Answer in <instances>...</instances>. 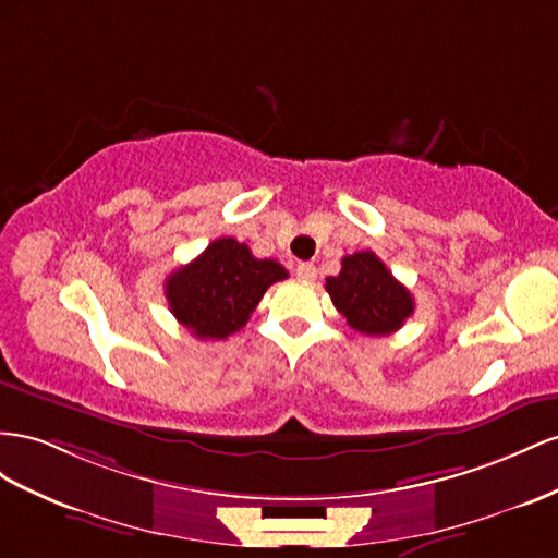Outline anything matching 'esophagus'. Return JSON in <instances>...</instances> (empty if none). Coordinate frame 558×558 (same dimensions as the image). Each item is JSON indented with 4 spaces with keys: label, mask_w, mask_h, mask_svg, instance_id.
Masks as SVG:
<instances>
[{
    "label": "esophagus",
    "mask_w": 558,
    "mask_h": 558,
    "mask_svg": "<svg viewBox=\"0 0 558 558\" xmlns=\"http://www.w3.org/2000/svg\"><path fill=\"white\" fill-rule=\"evenodd\" d=\"M296 276H299L301 280L311 282V280H315V276H317V268H315V264H311V262H301V264L296 266Z\"/></svg>",
    "instance_id": "esophagus-1"
}]
</instances>
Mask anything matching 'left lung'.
I'll list each match as a JSON object with an SVG mask.
<instances>
[{
	"instance_id": "obj_1",
	"label": "left lung",
	"mask_w": 558,
	"mask_h": 558,
	"mask_svg": "<svg viewBox=\"0 0 558 558\" xmlns=\"http://www.w3.org/2000/svg\"><path fill=\"white\" fill-rule=\"evenodd\" d=\"M333 306L348 325L367 337H386L413 313V296L374 252H355L341 259V274L325 282Z\"/></svg>"
}]
</instances>
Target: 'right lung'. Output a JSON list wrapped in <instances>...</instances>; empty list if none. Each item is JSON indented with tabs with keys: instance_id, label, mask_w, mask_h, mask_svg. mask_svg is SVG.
I'll return each instance as SVG.
<instances>
[{
	"instance_id": "obj_1",
	"label": "right lung",
	"mask_w": 558,
	"mask_h": 558,
	"mask_svg": "<svg viewBox=\"0 0 558 558\" xmlns=\"http://www.w3.org/2000/svg\"><path fill=\"white\" fill-rule=\"evenodd\" d=\"M288 278L274 259H257L235 238H217L198 257L166 278L178 323L196 339L221 341L243 329L270 284Z\"/></svg>"
}]
</instances>
